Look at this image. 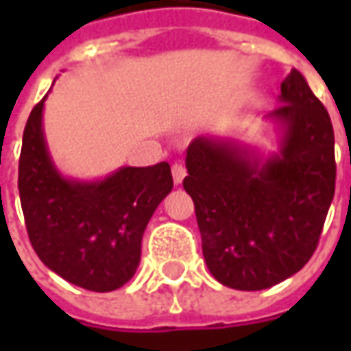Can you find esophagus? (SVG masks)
Listing matches in <instances>:
<instances>
[{"label": "esophagus", "instance_id": "34e87169", "mask_svg": "<svg viewBox=\"0 0 351 351\" xmlns=\"http://www.w3.org/2000/svg\"><path fill=\"white\" fill-rule=\"evenodd\" d=\"M171 171H173V180H175V184H182L184 176H186V167H184V163H173Z\"/></svg>", "mask_w": 351, "mask_h": 351}]
</instances>
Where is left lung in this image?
Listing matches in <instances>:
<instances>
[{"label": "left lung", "instance_id": "8db88e82", "mask_svg": "<svg viewBox=\"0 0 351 351\" xmlns=\"http://www.w3.org/2000/svg\"><path fill=\"white\" fill-rule=\"evenodd\" d=\"M269 118L284 130L261 161L246 146L197 137L184 190L195 205L206 267L220 284L258 291L289 278L316 252L335 195V133L322 101L291 69Z\"/></svg>", "mask_w": 351, "mask_h": 351}]
</instances>
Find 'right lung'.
I'll return each instance as SVG.
<instances>
[{
    "instance_id": "add662e5",
    "label": "right lung",
    "mask_w": 351,
    "mask_h": 351,
    "mask_svg": "<svg viewBox=\"0 0 351 351\" xmlns=\"http://www.w3.org/2000/svg\"><path fill=\"white\" fill-rule=\"evenodd\" d=\"M43 97L24 128L19 191L27 237L50 271L90 291L130 282L154 210L173 190L167 161L122 167L95 182L58 173L43 133Z\"/></svg>"
}]
</instances>
